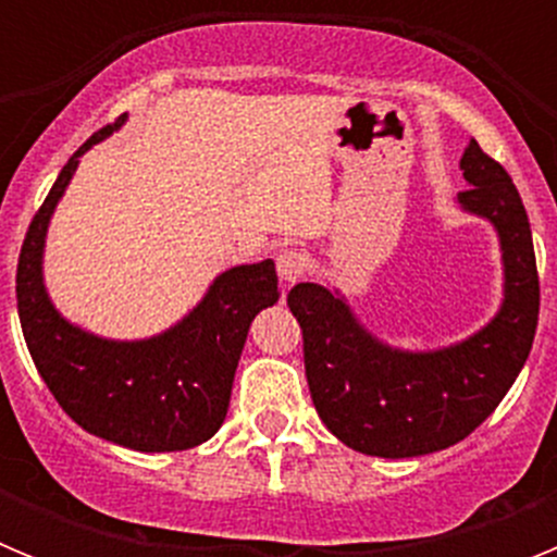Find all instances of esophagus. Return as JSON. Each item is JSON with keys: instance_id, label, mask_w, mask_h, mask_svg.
<instances>
[{"instance_id": "esophagus-1", "label": "esophagus", "mask_w": 557, "mask_h": 557, "mask_svg": "<svg viewBox=\"0 0 557 557\" xmlns=\"http://www.w3.org/2000/svg\"><path fill=\"white\" fill-rule=\"evenodd\" d=\"M275 268H278V278L284 282V287H293L295 282H301L304 273H307V256L301 250H284L275 259Z\"/></svg>"}]
</instances>
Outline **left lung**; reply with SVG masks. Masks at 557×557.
<instances>
[{
  "mask_svg": "<svg viewBox=\"0 0 557 557\" xmlns=\"http://www.w3.org/2000/svg\"><path fill=\"white\" fill-rule=\"evenodd\" d=\"M469 189L457 209L491 223L502 253V301L485 326L437 348H398L359 321L329 284H295L314 410L337 441L371 457H421L469 437L499 407L533 348L539 273L530 220L505 166L474 139L460 159Z\"/></svg>",
  "mask_w": 557,
  "mask_h": 557,
  "instance_id": "8db88e82",
  "label": "left lung"
}]
</instances>
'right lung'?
Returning a JSON list of instances; mask_svg holds the SVG:
<instances>
[{"label": "right lung", "instance_id": "obj_1", "mask_svg": "<svg viewBox=\"0 0 557 557\" xmlns=\"http://www.w3.org/2000/svg\"><path fill=\"white\" fill-rule=\"evenodd\" d=\"M125 122L122 113L66 161L29 223L16 273L18 321L29 357L72 421L133 451H181L223 426L250 323L282 289L273 259L236 264L214 275L181 321L139 339L102 337L61 314L44 282L49 223L83 156Z\"/></svg>", "mask_w": 557, "mask_h": 557}]
</instances>
